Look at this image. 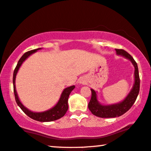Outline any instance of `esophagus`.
Masks as SVG:
<instances>
[{
    "label": "esophagus",
    "instance_id": "34e87169",
    "mask_svg": "<svg viewBox=\"0 0 151 151\" xmlns=\"http://www.w3.org/2000/svg\"><path fill=\"white\" fill-rule=\"evenodd\" d=\"M86 81L85 79H81L79 81V83H82V84H84V83H86Z\"/></svg>",
    "mask_w": 151,
    "mask_h": 151
}]
</instances>
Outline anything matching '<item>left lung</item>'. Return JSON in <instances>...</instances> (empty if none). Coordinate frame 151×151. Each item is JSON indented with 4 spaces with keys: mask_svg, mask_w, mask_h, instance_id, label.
Segmentation results:
<instances>
[{
    "mask_svg": "<svg viewBox=\"0 0 151 151\" xmlns=\"http://www.w3.org/2000/svg\"><path fill=\"white\" fill-rule=\"evenodd\" d=\"M117 55L122 56L126 59L131 61L134 68V83L132 89L130 90L128 95L124 98V100L119 103L110 104V105H104L98 101L96 92L93 89H90L92 92L91 99L88 104V108L94 115L101 118H112L122 116L126 113L136 101L139 92L140 80L139 76V70L137 64L134 61L131 55H129L125 50L121 49H115Z\"/></svg>",
    "mask_w": 151,
    "mask_h": 151,
    "instance_id": "left-lung-1",
    "label": "left lung"
}]
</instances>
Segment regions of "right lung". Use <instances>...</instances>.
<instances>
[{"mask_svg":"<svg viewBox=\"0 0 151 151\" xmlns=\"http://www.w3.org/2000/svg\"><path fill=\"white\" fill-rule=\"evenodd\" d=\"M42 48H38V49H35L31 51L27 52L26 53L22 56L21 59H19V62H18L17 67H16L14 71L13 74V86H14V96H15V99L16 101L18 104V106L21 108V109L27 114L28 116H29L30 118H32V119H35L36 121H39L41 122H52L55 121L61 118L62 116L65 115L66 112L68 111V97H69L70 94L71 93V92L74 89L75 86H71L70 87H68L65 88L63 90V91L62 92L61 97L59 101H58L57 104L52 107L50 109L45 110L43 112H33L28 109L21 103V101H20L19 96H18L17 90H16V77H17V74L19 71V68H21V66L24 61L29 57L30 55H32V54L35 53L36 52H37L39 50H41Z\"/></svg>","mask_w":151,"mask_h":151,"instance_id":"obj_1","label":"right lung"}]
</instances>
